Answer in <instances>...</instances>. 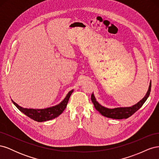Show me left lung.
Segmentation results:
<instances>
[{
	"instance_id": "1",
	"label": "left lung",
	"mask_w": 159,
	"mask_h": 159,
	"mask_svg": "<svg viewBox=\"0 0 159 159\" xmlns=\"http://www.w3.org/2000/svg\"><path fill=\"white\" fill-rule=\"evenodd\" d=\"M151 89V82H150V85H149L148 91L145 97H144L140 102H138L137 104L133 105L131 107H117V108H114V109H109V108L105 107L102 106V105H101L97 101H96L93 93L91 94V102H92V103H93L95 108L97 109L101 114L103 115V116L108 118L115 119H127L128 117H131L132 115H133L137 110H139L142 107V105L146 102V100L148 98L149 95H150Z\"/></svg>"
}]
</instances>
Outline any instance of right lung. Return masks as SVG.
<instances>
[{
    "label": "right lung",
    "instance_id": "add662e5",
    "mask_svg": "<svg viewBox=\"0 0 159 159\" xmlns=\"http://www.w3.org/2000/svg\"><path fill=\"white\" fill-rule=\"evenodd\" d=\"M73 91L74 90H71L68 93V95H66L65 99L58 105L46 109H34L23 108L20 106H19L17 103L13 102L12 100V102L21 112H22L24 114H25L28 117H30V119L34 120V121L38 122H43L54 119L57 117H58L60 114H61V113L64 111V109L67 107V104H68L70 97Z\"/></svg>",
    "mask_w": 159,
    "mask_h": 159
}]
</instances>
